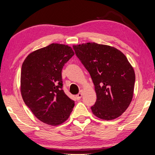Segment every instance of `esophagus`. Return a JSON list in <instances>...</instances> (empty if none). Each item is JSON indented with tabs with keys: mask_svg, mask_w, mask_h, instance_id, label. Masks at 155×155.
Returning <instances> with one entry per match:
<instances>
[{
	"mask_svg": "<svg viewBox=\"0 0 155 155\" xmlns=\"http://www.w3.org/2000/svg\"><path fill=\"white\" fill-rule=\"evenodd\" d=\"M82 93H83V90H81L80 91V92L78 93L77 95H76V99H77L78 100H80V99H81V97L82 96Z\"/></svg>",
	"mask_w": 155,
	"mask_h": 155,
	"instance_id": "34e87169",
	"label": "esophagus"
}]
</instances>
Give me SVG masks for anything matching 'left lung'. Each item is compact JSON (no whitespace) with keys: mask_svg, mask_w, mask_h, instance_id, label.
Listing matches in <instances>:
<instances>
[{"mask_svg":"<svg viewBox=\"0 0 155 155\" xmlns=\"http://www.w3.org/2000/svg\"><path fill=\"white\" fill-rule=\"evenodd\" d=\"M76 56L90 74L97 101L93 114L110 120L121 116L132 101L135 75L126 56L117 48L94 42L73 45Z\"/></svg>","mask_w":155,"mask_h":155,"instance_id":"1","label":"left lung"}]
</instances>
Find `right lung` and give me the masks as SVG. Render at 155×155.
Wrapping results in <instances>:
<instances>
[{
	"mask_svg": "<svg viewBox=\"0 0 155 155\" xmlns=\"http://www.w3.org/2000/svg\"><path fill=\"white\" fill-rule=\"evenodd\" d=\"M74 54L71 46L54 43L30 53L22 63V99L34 115L44 124H62L73 111L75 101L62 89L61 71Z\"/></svg>",
	"mask_w": 155,
	"mask_h": 155,
	"instance_id": "add662e5",
	"label": "right lung"
}]
</instances>
